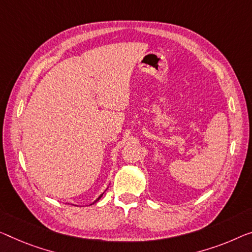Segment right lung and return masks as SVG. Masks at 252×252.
I'll return each mask as SVG.
<instances>
[{
    "label": "right lung",
    "mask_w": 252,
    "mask_h": 252,
    "mask_svg": "<svg viewBox=\"0 0 252 252\" xmlns=\"http://www.w3.org/2000/svg\"><path fill=\"white\" fill-rule=\"evenodd\" d=\"M102 195H103V192H102V193H101V195H100V196L98 197V198H96V199L94 200V203H92V204H94L95 202H98V200H99V199H100V198H101V197H102ZM92 204H91V205H92Z\"/></svg>",
    "instance_id": "add662e5"
}]
</instances>
